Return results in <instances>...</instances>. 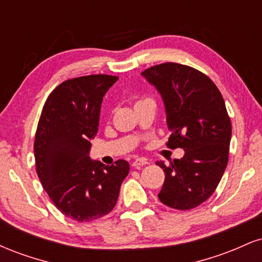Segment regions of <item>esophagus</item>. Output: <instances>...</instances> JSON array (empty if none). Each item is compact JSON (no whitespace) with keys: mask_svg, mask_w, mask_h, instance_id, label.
<instances>
[{"mask_svg":"<svg viewBox=\"0 0 262 262\" xmlns=\"http://www.w3.org/2000/svg\"><path fill=\"white\" fill-rule=\"evenodd\" d=\"M149 162L146 159H143V158H138L135 159V160L133 161V164H132V166L135 167V169H140V167H143L144 165H148Z\"/></svg>","mask_w":262,"mask_h":262,"instance_id":"34e87169","label":"esophagus"}]
</instances>
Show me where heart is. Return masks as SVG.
<instances>
[{
	"mask_svg": "<svg viewBox=\"0 0 262 262\" xmlns=\"http://www.w3.org/2000/svg\"><path fill=\"white\" fill-rule=\"evenodd\" d=\"M143 101H145V100H143ZM143 101H139V102H143ZM139 102H138V103H139Z\"/></svg>",
	"mask_w": 262,
	"mask_h": 262,
	"instance_id": "obj_1",
	"label": "heart"
}]
</instances>
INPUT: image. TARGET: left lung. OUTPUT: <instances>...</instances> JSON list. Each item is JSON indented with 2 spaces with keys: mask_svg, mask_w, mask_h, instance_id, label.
Masks as SVG:
<instances>
[{
  "mask_svg": "<svg viewBox=\"0 0 262 262\" xmlns=\"http://www.w3.org/2000/svg\"><path fill=\"white\" fill-rule=\"evenodd\" d=\"M161 95L171 135L166 145L185 155L165 172L159 200L167 207L196 208L217 188L229 158L231 123L223 96L207 75L187 65L165 62L141 73Z\"/></svg>",
  "mask_w": 262,
  "mask_h": 262,
  "instance_id": "left-lung-1",
  "label": "left lung"
}]
</instances>
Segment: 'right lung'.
I'll list each match as a JSON object with an SVG mask.
<instances>
[{
  "label": "right lung",
  "instance_id": "obj_1",
  "mask_svg": "<svg viewBox=\"0 0 262 262\" xmlns=\"http://www.w3.org/2000/svg\"><path fill=\"white\" fill-rule=\"evenodd\" d=\"M118 80L89 75L66 80L45 101L34 140L37 173L53 203L77 222H92L116 206L129 164L107 166L90 158L103 96Z\"/></svg>",
  "mask_w": 262,
  "mask_h": 262
}]
</instances>
